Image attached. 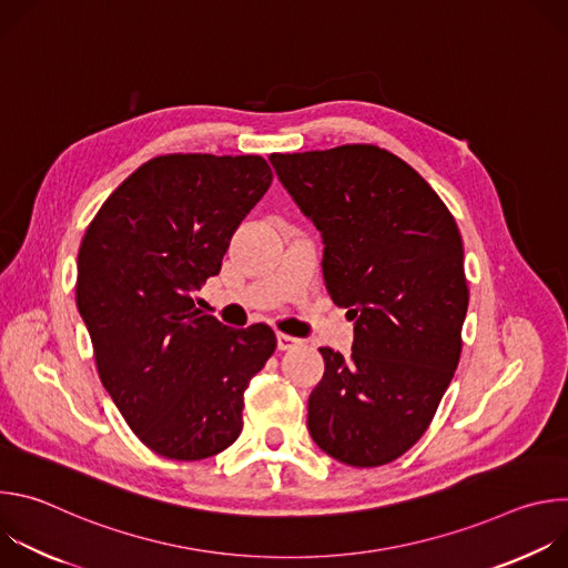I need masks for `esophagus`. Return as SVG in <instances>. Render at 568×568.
Wrapping results in <instances>:
<instances>
[{
	"label": "esophagus",
	"mask_w": 568,
	"mask_h": 568,
	"mask_svg": "<svg viewBox=\"0 0 568 568\" xmlns=\"http://www.w3.org/2000/svg\"><path fill=\"white\" fill-rule=\"evenodd\" d=\"M276 344H278V351H290V348H296L301 344V339H296L292 335H285V333H278Z\"/></svg>",
	"instance_id": "obj_1"
}]
</instances>
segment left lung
Returning a JSON list of instances; mask_svg holds the SVG:
<instances>
[{
    "label": "left lung",
    "instance_id": "1",
    "mask_svg": "<svg viewBox=\"0 0 568 568\" xmlns=\"http://www.w3.org/2000/svg\"><path fill=\"white\" fill-rule=\"evenodd\" d=\"M323 237V281L355 318L353 355L318 348L326 373L307 399L312 440L377 467L427 432L460 357L467 314L463 240L436 191L377 145L270 154Z\"/></svg>",
    "mask_w": 568,
    "mask_h": 568
}]
</instances>
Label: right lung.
I'll return each instance as SVG.
<instances>
[{"label": "right lung", "instance_id": "right-lung-1", "mask_svg": "<svg viewBox=\"0 0 568 568\" xmlns=\"http://www.w3.org/2000/svg\"><path fill=\"white\" fill-rule=\"evenodd\" d=\"M272 184L258 154H164L101 206L78 252L75 305L116 409L159 456L200 460L242 432L250 379L276 348L265 323L235 331L195 292Z\"/></svg>", "mask_w": 568, "mask_h": 568}]
</instances>
